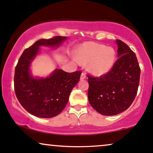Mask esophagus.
Wrapping results in <instances>:
<instances>
[{
  "instance_id": "34e87169",
  "label": "esophagus",
  "mask_w": 153,
  "mask_h": 153,
  "mask_svg": "<svg viewBox=\"0 0 153 153\" xmlns=\"http://www.w3.org/2000/svg\"><path fill=\"white\" fill-rule=\"evenodd\" d=\"M86 78V74L85 73H82V74L80 75V80H84Z\"/></svg>"
}]
</instances>
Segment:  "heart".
I'll return each mask as SVG.
<instances>
[{"label":"heart","mask_w":153,"mask_h":153,"mask_svg":"<svg viewBox=\"0 0 153 153\" xmlns=\"http://www.w3.org/2000/svg\"><path fill=\"white\" fill-rule=\"evenodd\" d=\"M78 59L81 63H89L92 74L100 76L111 70L116 61V52L113 48L103 44L87 42L79 49Z\"/></svg>","instance_id":"b5f03b06"}]
</instances>
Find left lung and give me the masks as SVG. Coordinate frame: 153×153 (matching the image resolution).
<instances>
[{"label":"left lung","instance_id":"obj_1","mask_svg":"<svg viewBox=\"0 0 153 153\" xmlns=\"http://www.w3.org/2000/svg\"><path fill=\"white\" fill-rule=\"evenodd\" d=\"M119 59L111 70L100 77L88 74V100L102 115L114 116L126 110L138 92L140 68L136 53L124 42L117 39Z\"/></svg>","mask_w":153,"mask_h":153}]
</instances>
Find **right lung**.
Wrapping results in <instances>:
<instances>
[{
	"mask_svg": "<svg viewBox=\"0 0 153 153\" xmlns=\"http://www.w3.org/2000/svg\"><path fill=\"white\" fill-rule=\"evenodd\" d=\"M65 39L56 36L38 40L23 51L15 67L14 89L17 100L27 111L37 117L59 115L66 106L72 89L80 80L81 71L66 73L56 69L49 77L41 79L34 78L30 73L29 68L39 46H58Z\"/></svg>",
	"mask_w": 153,
	"mask_h": 153,
	"instance_id": "right-lung-1",
	"label": "right lung"
}]
</instances>
